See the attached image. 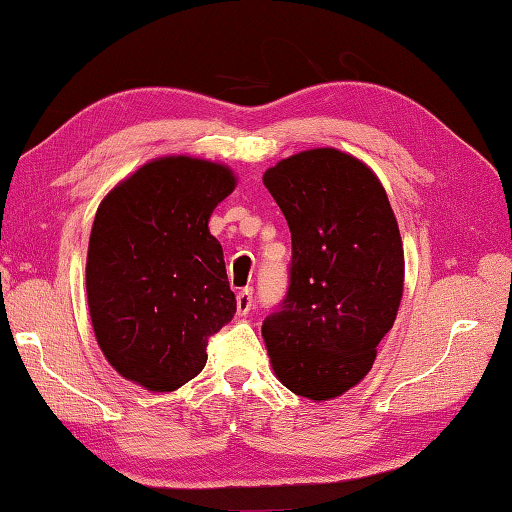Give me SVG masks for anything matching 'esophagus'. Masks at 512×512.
<instances>
[{
	"mask_svg": "<svg viewBox=\"0 0 512 512\" xmlns=\"http://www.w3.org/2000/svg\"><path fill=\"white\" fill-rule=\"evenodd\" d=\"M254 305V289L247 287L243 289V292H238L236 296V307H238V314H249V310H252Z\"/></svg>",
	"mask_w": 512,
	"mask_h": 512,
	"instance_id": "esophagus-1",
	"label": "esophagus"
}]
</instances>
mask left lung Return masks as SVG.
I'll list each match as a JSON object with an SVG mask.
<instances>
[{
    "instance_id": "8db88e82",
    "label": "left lung",
    "mask_w": 512,
    "mask_h": 512,
    "mask_svg": "<svg viewBox=\"0 0 512 512\" xmlns=\"http://www.w3.org/2000/svg\"><path fill=\"white\" fill-rule=\"evenodd\" d=\"M292 231L287 294L263 321L274 372L298 397H341L370 372L397 318L403 247L379 178L336 149L267 169Z\"/></svg>"
}]
</instances>
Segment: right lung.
I'll return each mask as SVG.
<instances>
[{
	"label": "right lung",
	"mask_w": 512,
	"mask_h": 512,
	"mask_svg": "<svg viewBox=\"0 0 512 512\" xmlns=\"http://www.w3.org/2000/svg\"><path fill=\"white\" fill-rule=\"evenodd\" d=\"M236 187L216 162L169 156L120 182L95 214L86 296L115 372L171 392L207 363L209 336L236 314L209 216Z\"/></svg>",
	"instance_id": "obj_1"
}]
</instances>
